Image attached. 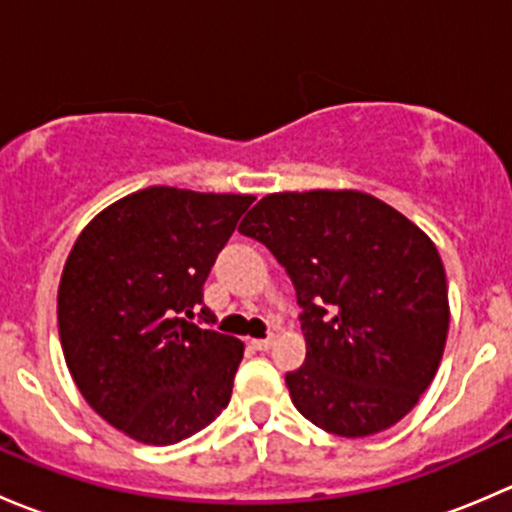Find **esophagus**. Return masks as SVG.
Returning a JSON list of instances; mask_svg holds the SVG:
<instances>
[{"label": "esophagus", "instance_id": "obj_1", "mask_svg": "<svg viewBox=\"0 0 512 512\" xmlns=\"http://www.w3.org/2000/svg\"><path fill=\"white\" fill-rule=\"evenodd\" d=\"M252 349H257V352H267V349H272V344H275V339L267 337V339H250Z\"/></svg>", "mask_w": 512, "mask_h": 512}]
</instances>
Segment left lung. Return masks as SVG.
I'll return each mask as SVG.
<instances>
[{
  "instance_id": "1",
  "label": "left lung",
  "mask_w": 512,
  "mask_h": 512,
  "mask_svg": "<svg viewBox=\"0 0 512 512\" xmlns=\"http://www.w3.org/2000/svg\"><path fill=\"white\" fill-rule=\"evenodd\" d=\"M237 230L287 270L307 359L292 404L344 438L386 431L418 404L448 337V285L431 237L361 190L272 193Z\"/></svg>"
}]
</instances>
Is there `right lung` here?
I'll return each mask as SVG.
<instances>
[{
    "instance_id": "1",
    "label": "right lung",
    "mask_w": 512,
    "mask_h": 512,
    "mask_svg": "<svg viewBox=\"0 0 512 512\" xmlns=\"http://www.w3.org/2000/svg\"><path fill=\"white\" fill-rule=\"evenodd\" d=\"M252 200L153 185L101 210L71 247L56 302L66 366L133 441L178 443L230 404L245 344L185 317Z\"/></svg>"
}]
</instances>
